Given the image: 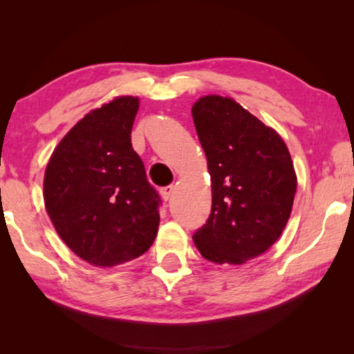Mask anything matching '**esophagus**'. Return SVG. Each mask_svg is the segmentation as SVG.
I'll return each instance as SVG.
<instances>
[{"label":"esophagus","instance_id":"1","mask_svg":"<svg viewBox=\"0 0 354 354\" xmlns=\"http://www.w3.org/2000/svg\"><path fill=\"white\" fill-rule=\"evenodd\" d=\"M173 192H175V187H173V185L170 184V185H165V187L160 189V195H162L164 200H169L170 196L173 195Z\"/></svg>","mask_w":354,"mask_h":354}]
</instances>
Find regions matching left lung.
Masks as SVG:
<instances>
[{
  "mask_svg": "<svg viewBox=\"0 0 354 354\" xmlns=\"http://www.w3.org/2000/svg\"><path fill=\"white\" fill-rule=\"evenodd\" d=\"M192 117L212 181L211 215L194 242L205 259L241 266L283 234L297 192L290 153L232 98L203 97Z\"/></svg>",
  "mask_w": 354,
  "mask_h": 354,
  "instance_id": "8db88e82",
  "label": "left lung"
}]
</instances>
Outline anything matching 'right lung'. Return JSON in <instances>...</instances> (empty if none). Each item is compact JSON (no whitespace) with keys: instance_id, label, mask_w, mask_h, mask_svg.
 I'll use <instances>...</instances> for the list:
<instances>
[{"instance_id":"1","label":"right lung","mask_w":354,"mask_h":354,"mask_svg":"<svg viewBox=\"0 0 354 354\" xmlns=\"http://www.w3.org/2000/svg\"><path fill=\"white\" fill-rule=\"evenodd\" d=\"M137 111V97L91 111L59 142L45 170V207L59 237L97 267L136 259L158 236L159 194L131 143Z\"/></svg>"}]
</instances>
